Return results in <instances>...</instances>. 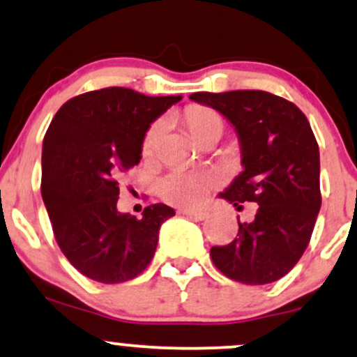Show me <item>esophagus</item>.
<instances>
[{
	"label": "esophagus",
	"instance_id": "34e87169",
	"mask_svg": "<svg viewBox=\"0 0 357 357\" xmlns=\"http://www.w3.org/2000/svg\"><path fill=\"white\" fill-rule=\"evenodd\" d=\"M181 213V215H184V216H190V218H195V220H206L208 216V211H203V210H181L179 211Z\"/></svg>",
	"mask_w": 357,
	"mask_h": 357
}]
</instances>
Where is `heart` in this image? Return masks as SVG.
Wrapping results in <instances>:
<instances>
[{
    "label": "heart",
    "mask_w": 357,
    "mask_h": 357,
    "mask_svg": "<svg viewBox=\"0 0 357 357\" xmlns=\"http://www.w3.org/2000/svg\"><path fill=\"white\" fill-rule=\"evenodd\" d=\"M186 122L192 136L198 139L204 129L211 126H223L221 117L215 110L204 107H192L188 110ZM162 130H165V122L158 121L147 130L144 142H142V153L146 158H151L158 149L159 141H161ZM215 183L213 176L203 173H190V171H173L162 178L159 183V192L166 202L173 204H181V206H192V204L202 203L204 196L208 195L210 188Z\"/></svg>",
    "instance_id": "b5f03b06"
}]
</instances>
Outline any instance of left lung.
Instances as JSON below:
<instances>
[{"label":"left lung","mask_w":357,"mask_h":357,"mask_svg":"<svg viewBox=\"0 0 357 357\" xmlns=\"http://www.w3.org/2000/svg\"><path fill=\"white\" fill-rule=\"evenodd\" d=\"M191 100L218 110L235 127L243 171L220 198L255 216L238 220V235L213 247L223 275L247 285L272 284L290 272L309 245L321 210V161L309 121L292 102L264 90L196 92Z\"/></svg>","instance_id":"left-lung-1"}]
</instances>
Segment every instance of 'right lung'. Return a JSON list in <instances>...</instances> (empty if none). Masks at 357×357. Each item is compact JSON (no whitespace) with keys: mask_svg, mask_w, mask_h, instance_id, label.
<instances>
[{"mask_svg":"<svg viewBox=\"0 0 357 357\" xmlns=\"http://www.w3.org/2000/svg\"><path fill=\"white\" fill-rule=\"evenodd\" d=\"M181 96L107 87L67 100L43 139L42 198L67 260L102 284L136 278L153 260L159 228L174 210L151 204L142 218L117 210V176L141 161L151 124Z\"/></svg>","mask_w":357,"mask_h":357,"instance_id":"right-lung-1","label":"right lung"}]
</instances>
